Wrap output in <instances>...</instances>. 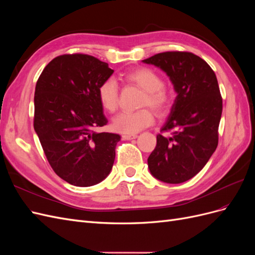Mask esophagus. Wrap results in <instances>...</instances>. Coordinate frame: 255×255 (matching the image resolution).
I'll return each instance as SVG.
<instances>
[{
    "label": "esophagus",
    "mask_w": 255,
    "mask_h": 255,
    "mask_svg": "<svg viewBox=\"0 0 255 255\" xmlns=\"http://www.w3.org/2000/svg\"><path fill=\"white\" fill-rule=\"evenodd\" d=\"M122 138H123V139H126V140H132V139H135V138H137V135H135V134H126V135L122 136Z\"/></svg>",
    "instance_id": "obj_1"
}]
</instances>
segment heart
<instances>
[{
	"instance_id": "b5f03b06",
	"label": "heart",
	"mask_w": 255,
	"mask_h": 255,
	"mask_svg": "<svg viewBox=\"0 0 255 255\" xmlns=\"http://www.w3.org/2000/svg\"><path fill=\"white\" fill-rule=\"evenodd\" d=\"M123 79L144 90L142 105H149L158 113L165 112L170 105L171 97L163 88V80L149 68H137L123 75ZM98 98L103 109L113 113L118 107V86L113 79L104 81L99 86ZM154 120L151 110L143 109L137 112H121L113 119V128L125 134H134L149 127Z\"/></svg>"
}]
</instances>
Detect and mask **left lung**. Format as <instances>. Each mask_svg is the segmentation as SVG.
Returning a JSON list of instances; mask_svg holds the SVG:
<instances>
[{
	"instance_id": "1",
	"label": "left lung",
	"mask_w": 255,
	"mask_h": 255,
	"mask_svg": "<svg viewBox=\"0 0 255 255\" xmlns=\"http://www.w3.org/2000/svg\"><path fill=\"white\" fill-rule=\"evenodd\" d=\"M142 63L164 71L176 94L160 130L156 146L148 158L155 179L180 184L202 170L218 145L222 99L218 81L205 60L189 52H164Z\"/></svg>"
}]
</instances>
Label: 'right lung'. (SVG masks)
<instances>
[{"label": "right lung", "mask_w": 255, "mask_h": 255, "mask_svg": "<svg viewBox=\"0 0 255 255\" xmlns=\"http://www.w3.org/2000/svg\"><path fill=\"white\" fill-rule=\"evenodd\" d=\"M113 73L94 56L72 54L50 61L37 81L35 132L53 170L74 186L99 184L112 171L121 137L96 129L109 122L98 89Z\"/></svg>", "instance_id": "add662e5"}]
</instances>
